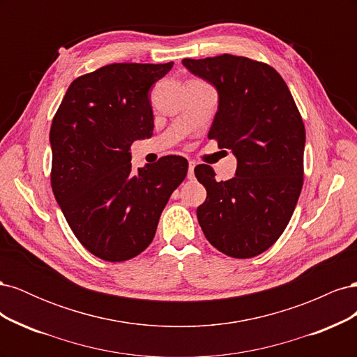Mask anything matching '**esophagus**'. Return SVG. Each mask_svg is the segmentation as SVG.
<instances>
[{
    "label": "esophagus",
    "mask_w": 357,
    "mask_h": 357,
    "mask_svg": "<svg viewBox=\"0 0 357 357\" xmlns=\"http://www.w3.org/2000/svg\"><path fill=\"white\" fill-rule=\"evenodd\" d=\"M193 168H195V162H192V160H189V171H188V178L189 180H193Z\"/></svg>",
    "instance_id": "34e87169"
}]
</instances>
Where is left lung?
<instances>
[{
    "mask_svg": "<svg viewBox=\"0 0 357 357\" xmlns=\"http://www.w3.org/2000/svg\"><path fill=\"white\" fill-rule=\"evenodd\" d=\"M215 86L219 109L208 138L236 156L235 177L215 180L210 165L195 176L207 189L197 210L205 238L219 252L248 259L286 229L304 185L305 126L286 82L271 66L229 53L183 59Z\"/></svg>",
    "mask_w": 357,
    "mask_h": 357,
    "instance_id": "1",
    "label": "left lung"
}]
</instances>
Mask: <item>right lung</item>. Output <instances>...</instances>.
Returning a JSON list of instances; mask_svg holds the SVG:
<instances>
[{
    "instance_id": "obj_1",
    "label": "right lung",
    "mask_w": 357,
    "mask_h": 357,
    "mask_svg": "<svg viewBox=\"0 0 357 357\" xmlns=\"http://www.w3.org/2000/svg\"><path fill=\"white\" fill-rule=\"evenodd\" d=\"M168 63H110L75 79L50 126V183L75 238L107 262L138 256L188 174L169 155L132 171L131 144L153 135L149 101Z\"/></svg>"
}]
</instances>
